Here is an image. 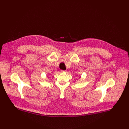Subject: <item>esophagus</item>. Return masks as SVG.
<instances>
[{"mask_svg": "<svg viewBox=\"0 0 129 129\" xmlns=\"http://www.w3.org/2000/svg\"><path fill=\"white\" fill-rule=\"evenodd\" d=\"M60 72H61V73H65V72H66V71H62V70H61Z\"/></svg>", "mask_w": 129, "mask_h": 129, "instance_id": "34e87169", "label": "esophagus"}]
</instances>
